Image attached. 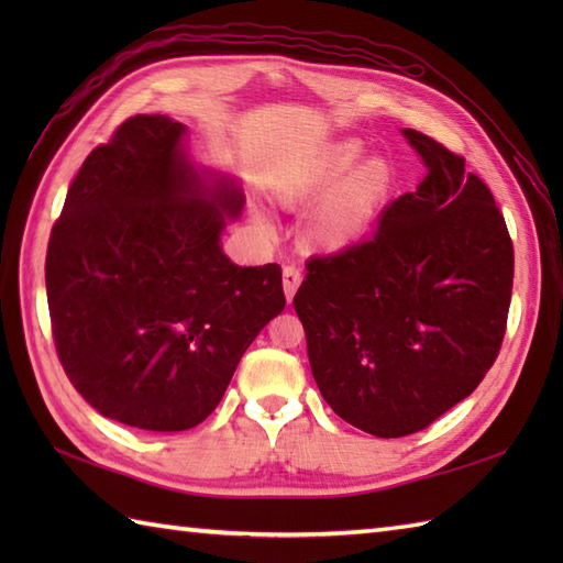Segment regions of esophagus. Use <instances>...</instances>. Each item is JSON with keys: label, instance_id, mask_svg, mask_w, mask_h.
Segmentation results:
<instances>
[{"label": "esophagus", "instance_id": "34e87169", "mask_svg": "<svg viewBox=\"0 0 563 563\" xmlns=\"http://www.w3.org/2000/svg\"><path fill=\"white\" fill-rule=\"evenodd\" d=\"M302 283V273L297 266H285L283 268V290H285V297L288 300H292V295L297 292V288H300Z\"/></svg>", "mask_w": 563, "mask_h": 563}]
</instances>
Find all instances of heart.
Segmentation results:
<instances>
[{
    "instance_id": "b5f03b06",
    "label": "heart",
    "mask_w": 563,
    "mask_h": 563,
    "mask_svg": "<svg viewBox=\"0 0 563 563\" xmlns=\"http://www.w3.org/2000/svg\"><path fill=\"white\" fill-rule=\"evenodd\" d=\"M363 152L357 140L333 142L283 188L292 206L328 194L307 218L309 242L321 249L339 251L363 239L397 184L394 166L379 154L357 163Z\"/></svg>"
}]
</instances>
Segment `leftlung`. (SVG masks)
<instances>
[{
	"mask_svg": "<svg viewBox=\"0 0 563 563\" xmlns=\"http://www.w3.org/2000/svg\"><path fill=\"white\" fill-rule=\"evenodd\" d=\"M401 133L426 178L367 242L309 261L292 300L321 397L377 438L418 433L479 387L512 292V242L492 190L460 154Z\"/></svg>",
	"mask_w": 563,
	"mask_h": 563,
	"instance_id": "8db88e82",
	"label": "left lung"
}]
</instances>
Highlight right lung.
I'll list each match as a JSON object with an SVG mask.
<instances>
[{"label":"right lung","instance_id":"add662e5","mask_svg":"<svg viewBox=\"0 0 563 563\" xmlns=\"http://www.w3.org/2000/svg\"><path fill=\"white\" fill-rule=\"evenodd\" d=\"M242 208L234 178L196 166L166 115L128 118L84 159L45 288L59 363L101 416L157 433L202 423L283 312L278 263L242 268L222 251Z\"/></svg>","mask_w":563,"mask_h":563}]
</instances>
